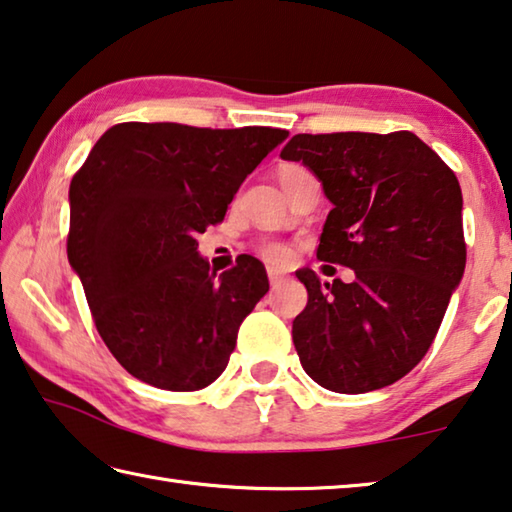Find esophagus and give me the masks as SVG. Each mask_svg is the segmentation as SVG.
I'll return each instance as SVG.
<instances>
[{"mask_svg":"<svg viewBox=\"0 0 512 512\" xmlns=\"http://www.w3.org/2000/svg\"><path fill=\"white\" fill-rule=\"evenodd\" d=\"M287 280V275L282 271H277V268H268V282H271V287H277V284H282Z\"/></svg>","mask_w":512,"mask_h":512,"instance_id":"34e87169","label":"esophagus"}]
</instances>
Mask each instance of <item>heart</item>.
I'll return each instance as SVG.
<instances>
[{
    "label": "heart",
    "instance_id": "b5f03b06",
    "mask_svg": "<svg viewBox=\"0 0 512 512\" xmlns=\"http://www.w3.org/2000/svg\"><path fill=\"white\" fill-rule=\"evenodd\" d=\"M298 169H302V167H298V164H287V167H282V169H280V178H282V176H287V173L298 171ZM262 255L268 259V262H273V264H284V262H289L291 250H289L287 246H284V244H277V241H271V244H264V248H262Z\"/></svg>",
    "mask_w": 512,
    "mask_h": 512
}]
</instances>
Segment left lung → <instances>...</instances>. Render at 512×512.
<instances>
[{
  "label": "left lung",
  "instance_id": "obj_1",
  "mask_svg": "<svg viewBox=\"0 0 512 512\" xmlns=\"http://www.w3.org/2000/svg\"><path fill=\"white\" fill-rule=\"evenodd\" d=\"M280 158L305 164L332 203L316 257L354 271L296 273L309 293L293 320L302 368L334 393L391 386L427 354L461 284V185L409 131L293 135Z\"/></svg>",
  "mask_w": 512,
  "mask_h": 512
}]
</instances>
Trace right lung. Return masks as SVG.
I'll return each mask as SVG.
<instances>
[{"label":"right lung","instance_id":"right-lung-1","mask_svg":"<svg viewBox=\"0 0 512 512\" xmlns=\"http://www.w3.org/2000/svg\"><path fill=\"white\" fill-rule=\"evenodd\" d=\"M289 133L171 121L108 128L69 185L67 259L103 343L162 391H198L228 366L241 320L268 291L241 255L216 275L196 235L223 221L248 173Z\"/></svg>","mask_w":512,"mask_h":512}]
</instances>
